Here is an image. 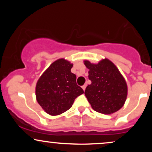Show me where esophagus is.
<instances>
[{"label": "esophagus", "mask_w": 152, "mask_h": 152, "mask_svg": "<svg viewBox=\"0 0 152 152\" xmlns=\"http://www.w3.org/2000/svg\"><path fill=\"white\" fill-rule=\"evenodd\" d=\"M86 84H84L83 86H82V88H83V91H85V89H86Z\"/></svg>", "instance_id": "esophagus-1"}]
</instances>
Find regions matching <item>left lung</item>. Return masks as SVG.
<instances>
[{
  "mask_svg": "<svg viewBox=\"0 0 152 152\" xmlns=\"http://www.w3.org/2000/svg\"><path fill=\"white\" fill-rule=\"evenodd\" d=\"M91 83L85 90V96L92 109L104 114H111L124 105L128 88L118 68L108 58L98 64L83 61Z\"/></svg>",
  "mask_w": 152,
  "mask_h": 152,
  "instance_id": "8db88e82",
  "label": "left lung"
}]
</instances>
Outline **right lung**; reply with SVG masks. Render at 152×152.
<instances>
[{
    "label": "right lung",
    "instance_id": "1",
    "mask_svg": "<svg viewBox=\"0 0 152 152\" xmlns=\"http://www.w3.org/2000/svg\"><path fill=\"white\" fill-rule=\"evenodd\" d=\"M73 64L64 58L52 63L38 78L36 86V100L50 116H57L69 110L75 99L83 94L71 73Z\"/></svg>",
    "mask_w": 152,
    "mask_h": 152
}]
</instances>
